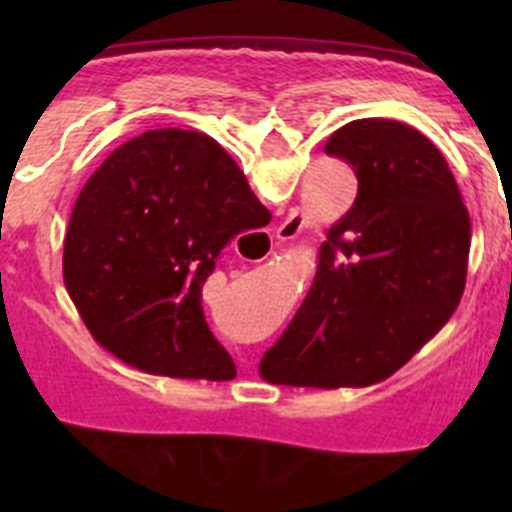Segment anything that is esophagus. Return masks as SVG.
<instances>
[{"label":"esophagus","instance_id":"1","mask_svg":"<svg viewBox=\"0 0 512 512\" xmlns=\"http://www.w3.org/2000/svg\"><path fill=\"white\" fill-rule=\"evenodd\" d=\"M297 233H300V225H297L295 220H292V217H289L287 223H284L282 228L277 230V238H279V241H289V238H295Z\"/></svg>","mask_w":512,"mask_h":512}]
</instances>
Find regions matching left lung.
<instances>
[{
    "label": "left lung",
    "mask_w": 512,
    "mask_h": 512,
    "mask_svg": "<svg viewBox=\"0 0 512 512\" xmlns=\"http://www.w3.org/2000/svg\"><path fill=\"white\" fill-rule=\"evenodd\" d=\"M359 179L318 274L259 374L287 387H369L449 323L467 284L472 223L446 158L397 120L366 117L325 143Z\"/></svg>",
    "instance_id": "left-lung-1"
}]
</instances>
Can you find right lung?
<instances>
[{
  "mask_svg": "<svg viewBox=\"0 0 512 512\" xmlns=\"http://www.w3.org/2000/svg\"><path fill=\"white\" fill-rule=\"evenodd\" d=\"M259 212L246 174L197 130H148L89 176L63 241V284L99 346L140 372L228 382L235 364L202 284Z\"/></svg>",
  "mask_w": 512,
  "mask_h": 512,
  "instance_id": "1",
  "label": "right lung"
}]
</instances>
